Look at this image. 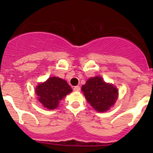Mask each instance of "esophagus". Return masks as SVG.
<instances>
[{"mask_svg": "<svg viewBox=\"0 0 153 153\" xmlns=\"http://www.w3.org/2000/svg\"><path fill=\"white\" fill-rule=\"evenodd\" d=\"M74 91H76V92H79V90H80V87H79V86H74Z\"/></svg>", "mask_w": 153, "mask_h": 153, "instance_id": "obj_1", "label": "esophagus"}]
</instances>
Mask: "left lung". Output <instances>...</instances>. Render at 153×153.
I'll return each mask as SVG.
<instances>
[{
    "mask_svg": "<svg viewBox=\"0 0 153 153\" xmlns=\"http://www.w3.org/2000/svg\"><path fill=\"white\" fill-rule=\"evenodd\" d=\"M86 101L98 112H106L114 105L118 97V89L106 83L100 76L91 77L81 88Z\"/></svg>",
    "mask_w": 153,
    "mask_h": 153,
    "instance_id": "left-lung-1",
    "label": "left lung"
}]
</instances>
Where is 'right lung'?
Returning <instances> with one entry per match:
<instances>
[{
  "label": "right lung",
  "instance_id": "1",
  "mask_svg": "<svg viewBox=\"0 0 153 153\" xmlns=\"http://www.w3.org/2000/svg\"><path fill=\"white\" fill-rule=\"evenodd\" d=\"M71 92L72 89L67 81L56 76L50 77L44 83H39L35 89L38 100L49 109H56L60 101Z\"/></svg>",
  "mask_w": 153,
  "mask_h": 153
}]
</instances>
